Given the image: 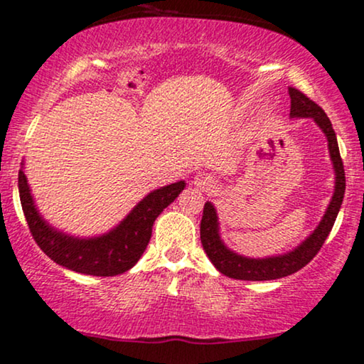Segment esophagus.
Listing matches in <instances>:
<instances>
[{
    "label": "esophagus",
    "instance_id": "esophagus-1",
    "mask_svg": "<svg viewBox=\"0 0 364 364\" xmlns=\"http://www.w3.org/2000/svg\"><path fill=\"white\" fill-rule=\"evenodd\" d=\"M213 183H215V178L208 173H198L195 176V185L198 188H201V190H206V188L213 186Z\"/></svg>",
    "mask_w": 364,
    "mask_h": 364
}]
</instances>
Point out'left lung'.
<instances>
[{
    "label": "left lung",
    "instance_id": "8db88e82",
    "mask_svg": "<svg viewBox=\"0 0 364 364\" xmlns=\"http://www.w3.org/2000/svg\"><path fill=\"white\" fill-rule=\"evenodd\" d=\"M289 95H291V117H312L317 126L323 129L326 137H328L329 154L336 171V190L333 200H331L319 227L314 230L311 237H307L296 250L289 252L285 255L269 257V259H247V257L237 255L232 250H228L223 245V242L220 240L218 218H216L213 205L210 201L205 203L203 216H201L200 223L201 245H203L211 264L223 275H227V277L238 280H274L287 277V275L301 270L321 250V247H323V243L326 242L336 222L339 208H341L344 190H346V176H344L343 159L341 154H339L338 139H336L333 124H331L329 117L326 116L324 110L314 100L307 97L306 94H302L301 90L289 87Z\"/></svg>",
    "mask_w": 364,
    "mask_h": 364
}]
</instances>
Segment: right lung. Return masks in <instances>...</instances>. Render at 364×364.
Instances as JSON below:
<instances>
[{"label": "right lung", "mask_w": 364, "mask_h": 364, "mask_svg": "<svg viewBox=\"0 0 364 364\" xmlns=\"http://www.w3.org/2000/svg\"><path fill=\"white\" fill-rule=\"evenodd\" d=\"M18 190L31 237L50 259L73 272L112 277L126 272L141 259L149 243L154 220L185 190V181L149 193L112 232L89 240L63 235L41 218L23 169L18 174Z\"/></svg>", "instance_id": "obj_1"}]
</instances>
